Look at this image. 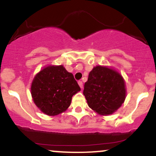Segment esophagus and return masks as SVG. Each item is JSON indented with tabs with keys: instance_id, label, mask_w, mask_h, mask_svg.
<instances>
[{
	"instance_id": "esophagus-1",
	"label": "esophagus",
	"mask_w": 156,
	"mask_h": 156,
	"mask_svg": "<svg viewBox=\"0 0 156 156\" xmlns=\"http://www.w3.org/2000/svg\"><path fill=\"white\" fill-rule=\"evenodd\" d=\"M78 85H79V87H80V89L83 88V83H82V81H80V80H79V81H78Z\"/></svg>"
}]
</instances>
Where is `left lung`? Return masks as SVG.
<instances>
[{
    "label": "left lung",
    "instance_id": "8db88e82",
    "mask_svg": "<svg viewBox=\"0 0 156 156\" xmlns=\"http://www.w3.org/2000/svg\"><path fill=\"white\" fill-rule=\"evenodd\" d=\"M83 94L89 108L101 115L115 112L124 103L126 89L124 79L117 71L97 66L89 73Z\"/></svg>",
    "mask_w": 156,
    "mask_h": 156
}]
</instances>
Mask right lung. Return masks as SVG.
Returning <instances> with one entry per match:
<instances>
[{
	"label": "right lung",
	"mask_w": 156,
	"mask_h": 156,
	"mask_svg": "<svg viewBox=\"0 0 156 156\" xmlns=\"http://www.w3.org/2000/svg\"><path fill=\"white\" fill-rule=\"evenodd\" d=\"M31 91L36 105L47 115L55 116L67 110L80 88L63 66H48L36 75Z\"/></svg>",
	"instance_id": "1"
}]
</instances>
